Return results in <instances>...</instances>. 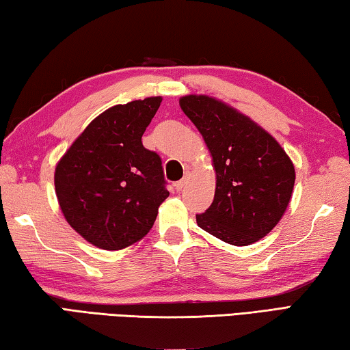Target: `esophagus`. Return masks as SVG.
Here are the masks:
<instances>
[{
    "label": "esophagus",
    "mask_w": 350,
    "mask_h": 350,
    "mask_svg": "<svg viewBox=\"0 0 350 350\" xmlns=\"http://www.w3.org/2000/svg\"><path fill=\"white\" fill-rule=\"evenodd\" d=\"M188 179H189V173L187 171L185 176H183V179H182V180H179V182H176V185H174V187H176L177 191H180V189L187 185V183H188Z\"/></svg>",
    "instance_id": "obj_1"
}]
</instances>
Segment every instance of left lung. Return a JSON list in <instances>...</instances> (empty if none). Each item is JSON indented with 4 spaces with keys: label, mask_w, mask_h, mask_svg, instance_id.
<instances>
[{
    "label": "left lung",
    "mask_w": 350,
    "mask_h": 350,
    "mask_svg": "<svg viewBox=\"0 0 350 350\" xmlns=\"http://www.w3.org/2000/svg\"><path fill=\"white\" fill-rule=\"evenodd\" d=\"M179 105L202 134L216 173L215 199L196 215L198 225L227 244H254L276 227L290 204L292 159L273 135L224 100L189 94Z\"/></svg>",
    "instance_id": "1"
}]
</instances>
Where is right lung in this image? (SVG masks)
<instances>
[{"mask_svg":"<svg viewBox=\"0 0 350 350\" xmlns=\"http://www.w3.org/2000/svg\"><path fill=\"white\" fill-rule=\"evenodd\" d=\"M162 97L97 116L58 161L55 194L68 224L103 250H122L152 228L165 189L161 157L142 145Z\"/></svg>","mask_w":350,"mask_h":350,"instance_id":"right-lung-1","label":"right lung"}]
</instances>
